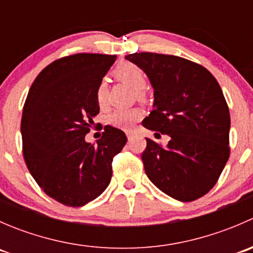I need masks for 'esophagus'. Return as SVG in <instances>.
Instances as JSON below:
<instances>
[{"mask_svg":"<svg viewBox=\"0 0 253 253\" xmlns=\"http://www.w3.org/2000/svg\"><path fill=\"white\" fill-rule=\"evenodd\" d=\"M126 136H127V138L131 139L132 136H133V131H126Z\"/></svg>","mask_w":253,"mask_h":253,"instance_id":"esophagus-1","label":"esophagus"}]
</instances>
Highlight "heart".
I'll return each instance as SVG.
<instances>
[{"mask_svg":"<svg viewBox=\"0 0 253 253\" xmlns=\"http://www.w3.org/2000/svg\"><path fill=\"white\" fill-rule=\"evenodd\" d=\"M112 75L119 81L128 83L129 85L133 86L136 89V95L138 100H145L147 95H145L144 86L147 84V76L139 66L132 62L120 63L114 68ZM108 84L105 81H101L95 89V100L100 109L106 108V105H108ZM142 116L143 112L137 108L116 109L108 116V124L115 128L129 131V129H132L133 125L142 119Z\"/></svg>","mask_w":253,"mask_h":253,"instance_id":"heart-1","label":"heart"}]
</instances>
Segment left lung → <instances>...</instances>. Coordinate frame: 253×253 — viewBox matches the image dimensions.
Instances as JSON below:
<instances>
[{"label": "left lung", "instance_id": "left-lung-1", "mask_svg": "<svg viewBox=\"0 0 253 253\" xmlns=\"http://www.w3.org/2000/svg\"><path fill=\"white\" fill-rule=\"evenodd\" d=\"M126 58L144 71L154 88V110L142 125L170 137L167 148L145 138V174L181 202L202 197L230 155V114L220 85L203 66L178 56L134 52Z\"/></svg>", "mask_w": 253, "mask_h": 253}]
</instances>
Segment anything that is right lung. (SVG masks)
Returning a JSON list of instances; mask_svg holds the SVG:
<instances>
[{"instance_id": "right-lung-1", "label": "right lung", "mask_w": 253, "mask_h": 253, "mask_svg": "<svg viewBox=\"0 0 253 253\" xmlns=\"http://www.w3.org/2000/svg\"><path fill=\"white\" fill-rule=\"evenodd\" d=\"M116 55L76 53L58 58L39 73L23 108V157L47 196L82 207L105 191L112 159L126 144L121 129L104 127L96 144L85 142L99 114L96 85Z\"/></svg>"}]
</instances>
